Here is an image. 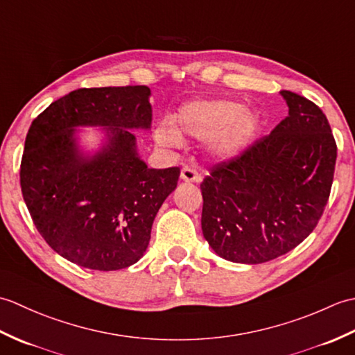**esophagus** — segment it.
<instances>
[{"mask_svg": "<svg viewBox=\"0 0 355 355\" xmlns=\"http://www.w3.org/2000/svg\"><path fill=\"white\" fill-rule=\"evenodd\" d=\"M182 180L186 183H200L201 182V177L200 173L197 172V169L192 168V166H184L182 169Z\"/></svg>", "mask_w": 355, "mask_h": 355, "instance_id": "1", "label": "esophagus"}]
</instances>
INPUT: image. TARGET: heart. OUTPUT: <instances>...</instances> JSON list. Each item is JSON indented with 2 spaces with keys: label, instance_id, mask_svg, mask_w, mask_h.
Listing matches in <instances>:
<instances>
[{
  "label": "heart",
  "instance_id": "heart-1",
  "mask_svg": "<svg viewBox=\"0 0 355 355\" xmlns=\"http://www.w3.org/2000/svg\"><path fill=\"white\" fill-rule=\"evenodd\" d=\"M261 120L244 103L232 99L193 101L183 105L173 119L157 125L154 139L158 146L177 149L183 135L205 140L206 153L214 160H232L250 146Z\"/></svg>",
  "mask_w": 355,
  "mask_h": 355
}]
</instances>
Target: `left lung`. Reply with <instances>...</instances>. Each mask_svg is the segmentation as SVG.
I'll use <instances>...</instances> for the list:
<instances>
[{"mask_svg": "<svg viewBox=\"0 0 355 355\" xmlns=\"http://www.w3.org/2000/svg\"><path fill=\"white\" fill-rule=\"evenodd\" d=\"M281 96L288 116L201 183L202 235L225 261L262 263L288 253L328 202L337 158L328 119L302 96Z\"/></svg>", "mask_w": 355, "mask_h": 355, "instance_id": "obj_1", "label": "left lung"}]
</instances>
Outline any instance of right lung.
<instances>
[{
    "label": "right lung",
    "instance_id": "obj_1",
    "mask_svg": "<svg viewBox=\"0 0 355 355\" xmlns=\"http://www.w3.org/2000/svg\"><path fill=\"white\" fill-rule=\"evenodd\" d=\"M145 85L79 88L33 122L21 160V191L37 232L76 266L112 271L145 254L158 209L177 187L180 168L150 169L132 130H150ZM78 127H102L94 153Z\"/></svg>",
    "mask_w": 355,
    "mask_h": 355
}]
</instances>
